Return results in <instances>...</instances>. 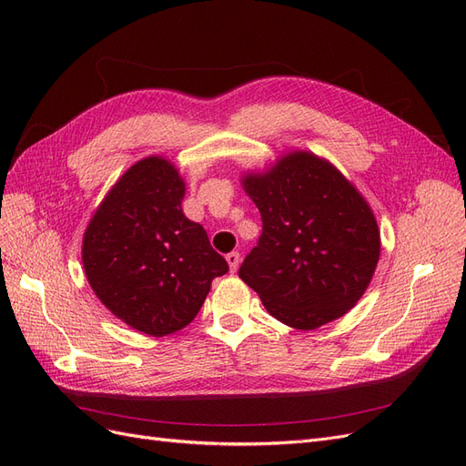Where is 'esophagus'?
Here are the masks:
<instances>
[{
  "instance_id": "esophagus-1",
  "label": "esophagus",
  "mask_w": 466,
  "mask_h": 466,
  "mask_svg": "<svg viewBox=\"0 0 466 466\" xmlns=\"http://www.w3.org/2000/svg\"><path fill=\"white\" fill-rule=\"evenodd\" d=\"M225 258H228V262H229V268H231V272H235V270H237V268H238V262H241V255H238V252H237V250H233V252H229V255H228V257H225Z\"/></svg>"
}]
</instances>
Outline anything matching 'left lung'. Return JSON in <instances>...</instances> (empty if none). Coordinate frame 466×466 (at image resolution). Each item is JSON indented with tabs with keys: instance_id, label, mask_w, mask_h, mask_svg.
<instances>
[{
	"instance_id": "1",
	"label": "left lung",
	"mask_w": 466,
	"mask_h": 466,
	"mask_svg": "<svg viewBox=\"0 0 466 466\" xmlns=\"http://www.w3.org/2000/svg\"><path fill=\"white\" fill-rule=\"evenodd\" d=\"M262 233L238 276L279 322L313 330L354 307L379 260V229L360 192L336 168L295 151L245 178Z\"/></svg>"
}]
</instances>
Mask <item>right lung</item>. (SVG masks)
<instances>
[{
    "instance_id": "1",
    "label": "right lung",
    "mask_w": 466,
    "mask_h": 466,
    "mask_svg": "<svg viewBox=\"0 0 466 466\" xmlns=\"http://www.w3.org/2000/svg\"><path fill=\"white\" fill-rule=\"evenodd\" d=\"M185 182L161 157L128 168L83 237V268L112 315L151 336L173 334L198 315L211 279L229 264L206 229L182 214Z\"/></svg>"
}]
</instances>
